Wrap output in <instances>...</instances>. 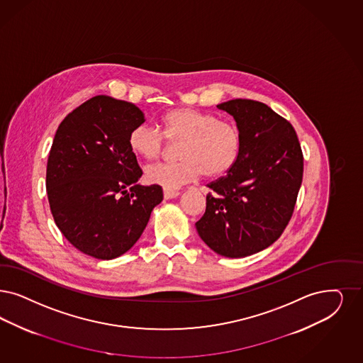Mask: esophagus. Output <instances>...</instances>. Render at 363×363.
<instances>
[{
  "mask_svg": "<svg viewBox=\"0 0 363 363\" xmlns=\"http://www.w3.org/2000/svg\"><path fill=\"white\" fill-rule=\"evenodd\" d=\"M180 195V191H176V189H164V198L165 199H174L176 196Z\"/></svg>",
  "mask_w": 363,
  "mask_h": 363,
  "instance_id": "34e87169",
  "label": "esophagus"
}]
</instances>
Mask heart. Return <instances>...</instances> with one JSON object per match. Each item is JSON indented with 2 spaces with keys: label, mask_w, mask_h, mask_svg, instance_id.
I'll return each mask as SVG.
<instances>
[{
  "label": "heart",
  "mask_w": 363,
  "mask_h": 363,
  "mask_svg": "<svg viewBox=\"0 0 363 363\" xmlns=\"http://www.w3.org/2000/svg\"><path fill=\"white\" fill-rule=\"evenodd\" d=\"M168 143L179 144L175 162H156L147 167L145 179L152 184L174 189L198 179L228 174L238 162L242 148L240 128L234 122L196 108H177L162 120V130L147 123L137 125L129 135L135 155L153 160Z\"/></svg>",
  "instance_id": "1"
}]
</instances>
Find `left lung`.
<instances>
[{
	"label": "left lung",
	"mask_w": 363,
	"mask_h": 363,
	"mask_svg": "<svg viewBox=\"0 0 363 363\" xmlns=\"http://www.w3.org/2000/svg\"><path fill=\"white\" fill-rule=\"evenodd\" d=\"M237 121L238 162L207 186L206 213L195 223L218 255L240 258L280 238L295 210L304 157L294 126L268 105L231 99L218 105Z\"/></svg>",
	"instance_id": "8db88e82"
}]
</instances>
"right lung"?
<instances>
[{
	"instance_id": "obj_1",
	"label": "right lung",
	"mask_w": 363,
	"mask_h": 363,
	"mask_svg": "<svg viewBox=\"0 0 363 363\" xmlns=\"http://www.w3.org/2000/svg\"><path fill=\"white\" fill-rule=\"evenodd\" d=\"M144 114L133 104L96 95L60 122L47 162L45 187L55 223L84 255L111 259L126 253L162 201L143 175L129 145Z\"/></svg>"
}]
</instances>
